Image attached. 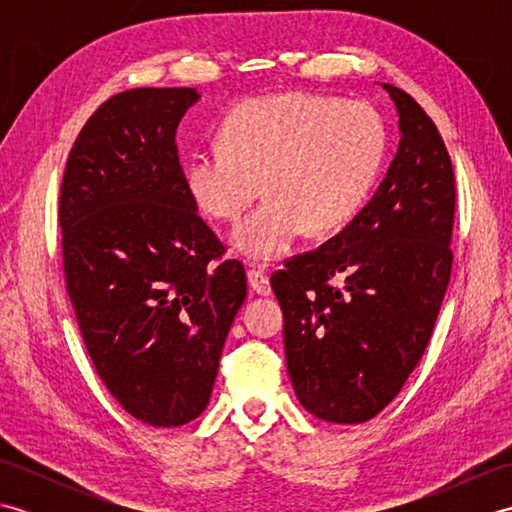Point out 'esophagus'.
<instances>
[{
  "label": "esophagus",
  "mask_w": 512,
  "mask_h": 512,
  "mask_svg": "<svg viewBox=\"0 0 512 512\" xmlns=\"http://www.w3.org/2000/svg\"><path fill=\"white\" fill-rule=\"evenodd\" d=\"M248 286L253 288L257 295H264L268 297L273 288H270V279L268 275H264L262 270H248Z\"/></svg>",
  "instance_id": "34e87169"
}]
</instances>
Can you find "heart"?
<instances>
[{
    "mask_svg": "<svg viewBox=\"0 0 512 512\" xmlns=\"http://www.w3.org/2000/svg\"><path fill=\"white\" fill-rule=\"evenodd\" d=\"M385 123L369 103L284 92L250 99L226 116L220 145L184 162V184L198 209L237 220L235 250L253 262L286 255L299 235L339 231L363 209L383 167Z\"/></svg>",
    "mask_w": 512,
    "mask_h": 512,
    "instance_id": "heart-1",
    "label": "heart"
}]
</instances>
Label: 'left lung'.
I'll return each instance as SVG.
<instances>
[{
  "label": "left lung",
  "mask_w": 512,
  "mask_h": 512,
  "mask_svg": "<svg viewBox=\"0 0 512 512\" xmlns=\"http://www.w3.org/2000/svg\"><path fill=\"white\" fill-rule=\"evenodd\" d=\"M383 88L400 127L385 180L339 235L270 277L295 394L336 424L367 422L398 396L427 350L451 279L449 151L407 92Z\"/></svg>",
  "instance_id": "8db88e82"
}]
</instances>
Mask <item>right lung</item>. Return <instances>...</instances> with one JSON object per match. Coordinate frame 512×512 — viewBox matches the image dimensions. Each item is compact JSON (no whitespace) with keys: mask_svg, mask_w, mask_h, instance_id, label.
I'll list each match as a JSON object with an SVG mask.
<instances>
[{"mask_svg":"<svg viewBox=\"0 0 512 512\" xmlns=\"http://www.w3.org/2000/svg\"><path fill=\"white\" fill-rule=\"evenodd\" d=\"M200 94L136 88L83 125L59 195L65 286L88 354L121 407L180 427L209 405L246 273L198 215L176 129Z\"/></svg>","mask_w":512,"mask_h":512,"instance_id":"1","label":"right lung"}]
</instances>
